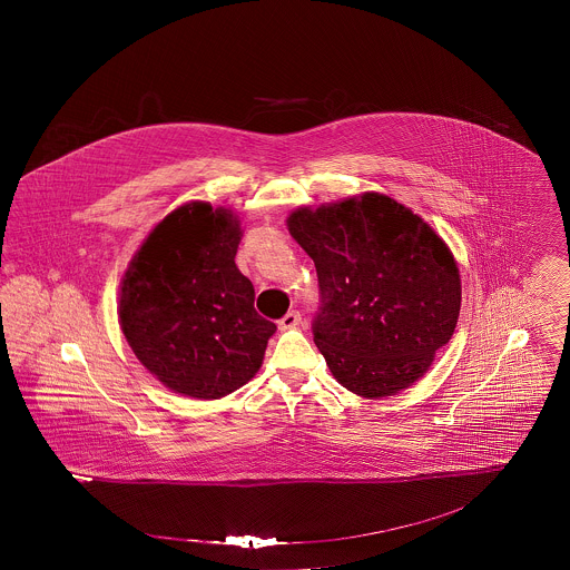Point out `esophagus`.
Wrapping results in <instances>:
<instances>
[{"label": "esophagus", "mask_w": 570, "mask_h": 570, "mask_svg": "<svg viewBox=\"0 0 570 570\" xmlns=\"http://www.w3.org/2000/svg\"><path fill=\"white\" fill-rule=\"evenodd\" d=\"M301 323V314H298L297 309H293V312H288L286 316H282L279 318V323L277 326L282 328V331H286V328H295Z\"/></svg>", "instance_id": "obj_1"}]
</instances>
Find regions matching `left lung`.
Here are the masks:
<instances>
[{"label":"left lung","mask_w":570,"mask_h":570,"mask_svg":"<svg viewBox=\"0 0 570 570\" xmlns=\"http://www.w3.org/2000/svg\"><path fill=\"white\" fill-rule=\"evenodd\" d=\"M288 230L314 261L321 309L314 342L335 380L361 397L395 395L421 379L458 326V263L402 203L365 191L301 207Z\"/></svg>","instance_id":"obj_1"}]
</instances>
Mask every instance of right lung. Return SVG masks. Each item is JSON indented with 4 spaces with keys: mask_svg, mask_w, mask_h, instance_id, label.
Segmentation results:
<instances>
[{
    "mask_svg": "<svg viewBox=\"0 0 570 570\" xmlns=\"http://www.w3.org/2000/svg\"><path fill=\"white\" fill-rule=\"evenodd\" d=\"M239 217L194 200L149 233L119 293V323L136 358L175 393L224 397L263 365L272 321L254 309L237 269Z\"/></svg>",
    "mask_w": 570,
    "mask_h": 570,
    "instance_id": "obj_1",
    "label": "right lung"
}]
</instances>
